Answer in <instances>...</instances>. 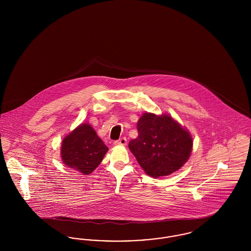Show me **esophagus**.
<instances>
[{
  "instance_id": "obj_1",
  "label": "esophagus",
  "mask_w": 251,
  "mask_h": 251,
  "mask_svg": "<svg viewBox=\"0 0 251 251\" xmlns=\"http://www.w3.org/2000/svg\"><path fill=\"white\" fill-rule=\"evenodd\" d=\"M126 144H127V139L125 137H122V138H120L119 140L115 141V145L116 146H126Z\"/></svg>"
}]
</instances>
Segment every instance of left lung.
I'll list each match as a JSON object with an SVG mask.
<instances>
[{
  "label": "left lung",
  "instance_id": "1",
  "mask_svg": "<svg viewBox=\"0 0 251 251\" xmlns=\"http://www.w3.org/2000/svg\"><path fill=\"white\" fill-rule=\"evenodd\" d=\"M137 131L138 136L130 141L129 149L152 178L172 174L191 155L190 132L168 114L144 113L137 121Z\"/></svg>",
  "mask_w": 251,
  "mask_h": 251
}]
</instances>
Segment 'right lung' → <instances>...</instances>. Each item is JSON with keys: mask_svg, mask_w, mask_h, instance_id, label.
I'll list each match as a JSON object with an SVG mask.
<instances>
[{"mask_svg": "<svg viewBox=\"0 0 251 251\" xmlns=\"http://www.w3.org/2000/svg\"><path fill=\"white\" fill-rule=\"evenodd\" d=\"M107 151V147L93 127L82 123L64 137L60 154L65 166L88 175L101 163Z\"/></svg>", "mask_w": 251, "mask_h": 251, "instance_id": "right-lung-1", "label": "right lung"}]
</instances>
